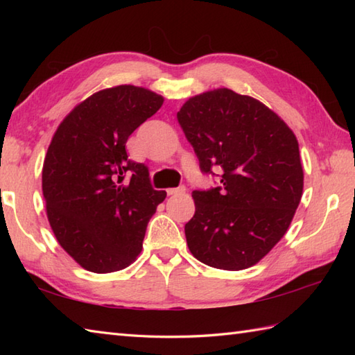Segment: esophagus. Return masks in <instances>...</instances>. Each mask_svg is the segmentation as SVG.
I'll return each mask as SVG.
<instances>
[{
    "label": "esophagus",
    "mask_w": 355,
    "mask_h": 355,
    "mask_svg": "<svg viewBox=\"0 0 355 355\" xmlns=\"http://www.w3.org/2000/svg\"><path fill=\"white\" fill-rule=\"evenodd\" d=\"M186 187L180 186V187H172V189H168V195H178V193H184Z\"/></svg>",
    "instance_id": "esophagus-1"
}]
</instances>
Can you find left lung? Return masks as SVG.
Wrapping results in <instances>:
<instances>
[{"label":"left lung","instance_id":"1","mask_svg":"<svg viewBox=\"0 0 355 355\" xmlns=\"http://www.w3.org/2000/svg\"><path fill=\"white\" fill-rule=\"evenodd\" d=\"M177 119L201 172H220V186L192 192L187 247L215 268L254 266L288 230L302 198L296 135L266 105L229 88L191 97Z\"/></svg>","mask_w":355,"mask_h":355}]
</instances>
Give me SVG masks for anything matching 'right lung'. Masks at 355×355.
I'll return each instance as SVG.
<instances>
[{
	"label": "right lung",
	"mask_w": 355,
	"mask_h": 355,
	"mask_svg": "<svg viewBox=\"0 0 355 355\" xmlns=\"http://www.w3.org/2000/svg\"><path fill=\"white\" fill-rule=\"evenodd\" d=\"M162 105L146 88H107L79 103L53 135L42 168L49 221L64 250L93 273L135 261L166 198L150 186L148 166L130 160L125 148Z\"/></svg>",
	"instance_id": "add662e5"
}]
</instances>
